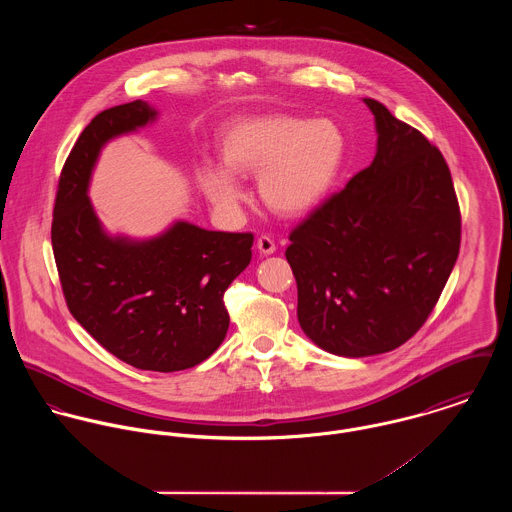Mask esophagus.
I'll use <instances>...</instances> for the list:
<instances>
[{
    "mask_svg": "<svg viewBox=\"0 0 512 512\" xmlns=\"http://www.w3.org/2000/svg\"><path fill=\"white\" fill-rule=\"evenodd\" d=\"M256 248L260 250V254L270 256V254L276 252V242H274L270 236H260L258 242H256Z\"/></svg>",
    "mask_w": 512,
    "mask_h": 512,
    "instance_id": "1",
    "label": "esophagus"
}]
</instances>
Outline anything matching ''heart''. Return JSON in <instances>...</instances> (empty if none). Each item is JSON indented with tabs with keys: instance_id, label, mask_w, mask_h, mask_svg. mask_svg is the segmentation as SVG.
Masks as SVG:
<instances>
[{
	"instance_id": "obj_1",
	"label": "heart",
	"mask_w": 512,
	"mask_h": 512,
	"mask_svg": "<svg viewBox=\"0 0 512 512\" xmlns=\"http://www.w3.org/2000/svg\"><path fill=\"white\" fill-rule=\"evenodd\" d=\"M220 157L224 165L203 161L197 167L199 185L217 211L240 209L244 189L236 175H258L260 197L274 213L301 217L335 189L347 161V136L329 118L246 116L224 128Z\"/></svg>"
}]
</instances>
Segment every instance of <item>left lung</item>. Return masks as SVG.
Masks as SVG:
<instances>
[{"mask_svg": "<svg viewBox=\"0 0 512 512\" xmlns=\"http://www.w3.org/2000/svg\"><path fill=\"white\" fill-rule=\"evenodd\" d=\"M376 155L292 234L297 321L323 351L361 359L394 351L428 319L455 266L459 205L449 167L378 100Z\"/></svg>", "mask_w": 512, "mask_h": 512, "instance_id": "obj_1", "label": "left lung"}]
</instances>
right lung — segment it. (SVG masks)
Instances as JSON below:
<instances>
[{
  "label": "right lung",
  "instance_id": "add662e5",
  "mask_svg": "<svg viewBox=\"0 0 512 512\" xmlns=\"http://www.w3.org/2000/svg\"><path fill=\"white\" fill-rule=\"evenodd\" d=\"M159 112L144 100L100 112L61 173L51 242L74 319L128 365L175 372L211 357L228 331L222 295L252 258V234L173 220L149 238L110 234L88 187L104 146Z\"/></svg>",
  "mask_w": 512,
  "mask_h": 512
}]
</instances>
